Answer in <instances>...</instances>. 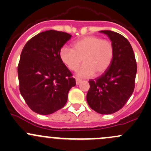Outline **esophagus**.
Segmentation results:
<instances>
[{"label": "esophagus", "instance_id": "1", "mask_svg": "<svg viewBox=\"0 0 151 151\" xmlns=\"http://www.w3.org/2000/svg\"><path fill=\"white\" fill-rule=\"evenodd\" d=\"M81 81H82L81 80V79H78V78L76 79V84H77V85L80 84V83H81Z\"/></svg>", "mask_w": 151, "mask_h": 151}]
</instances>
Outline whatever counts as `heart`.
I'll list each match as a JSON object with an SVG mask.
<instances>
[{
    "label": "heart",
    "instance_id": "b5f03b06",
    "mask_svg": "<svg viewBox=\"0 0 151 151\" xmlns=\"http://www.w3.org/2000/svg\"><path fill=\"white\" fill-rule=\"evenodd\" d=\"M62 63L72 71L84 64L78 71L80 78H89L95 74L105 73L112 64L114 57V46L112 42L97 36L88 35L72 43V49L63 46L59 52Z\"/></svg>",
    "mask_w": 151,
    "mask_h": 151
}]
</instances>
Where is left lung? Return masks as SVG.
<instances>
[{"mask_svg": "<svg viewBox=\"0 0 151 151\" xmlns=\"http://www.w3.org/2000/svg\"><path fill=\"white\" fill-rule=\"evenodd\" d=\"M114 46V57L108 70L89 80L86 100L90 108L100 114H112L124 107L132 94L137 73L134 54L128 40L118 32L101 30Z\"/></svg>", "mask_w": 151, "mask_h": 151, "instance_id": "8db88e82", "label": "left lung"}]
</instances>
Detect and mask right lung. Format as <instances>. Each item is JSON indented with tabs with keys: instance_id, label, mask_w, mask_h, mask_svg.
Masks as SVG:
<instances>
[{
	"instance_id": "obj_1",
	"label": "right lung",
	"mask_w": 151,
	"mask_h": 151,
	"mask_svg": "<svg viewBox=\"0 0 151 151\" xmlns=\"http://www.w3.org/2000/svg\"><path fill=\"white\" fill-rule=\"evenodd\" d=\"M72 35L46 30L27 42L18 65L19 91L32 111L49 115L65 106L75 78L59 57Z\"/></svg>"
}]
</instances>
